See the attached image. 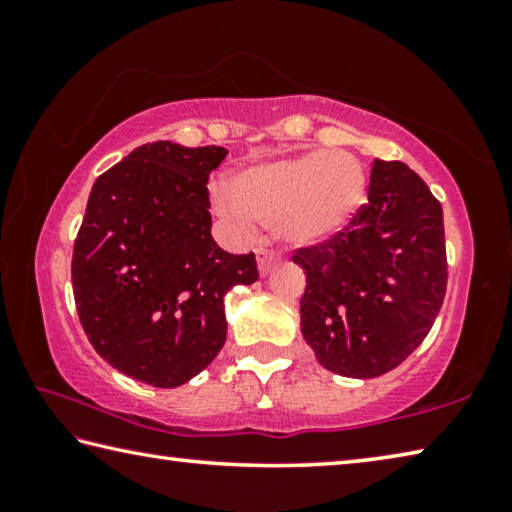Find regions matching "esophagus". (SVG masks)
I'll return each instance as SVG.
<instances>
[{
	"instance_id": "esophagus-1",
	"label": "esophagus",
	"mask_w": 512,
	"mask_h": 512,
	"mask_svg": "<svg viewBox=\"0 0 512 512\" xmlns=\"http://www.w3.org/2000/svg\"><path fill=\"white\" fill-rule=\"evenodd\" d=\"M257 264H259V273L268 275V273H271L273 264H275V255L271 253V250L259 248V250H257Z\"/></svg>"
}]
</instances>
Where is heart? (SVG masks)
Listing matches in <instances>:
<instances>
[{
  "instance_id": "heart-1",
  "label": "heart",
  "mask_w": 512,
  "mask_h": 512,
  "mask_svg": "<svg viewBox=\"0 0 512 512\" xmlns=\"http://www.w3.org/2000/svg\"><path fill=\"white\" fill-rule=\"evenodd\" d=\"M366 196L361 162L343 151H309L248 167L232 187L214 189V207L239 228L273 223L287 244H320L345 225Z\"/></svg>"
}]
</instances>
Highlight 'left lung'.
Returning a JSON list of instances; mask_svg holds the SVG:
<instances>
[{
	"instance_id": "obj_1",
	"label": "left lung",
	"mask_w": 512,
	"mask_h": 512,
	"mask_svg": "<svg viewBox=\"0 0 512 512\" xmlns=\"http://www.w3.org/2000/svg\"><path fill=\"white\" fill-rule=\"evenodd\" d=\"M291 259L307 275L300 327L320 366L379 377L418 348L443 307V207L404 162L375 160L368 203Z\"/></svg>"
}]
</instances>
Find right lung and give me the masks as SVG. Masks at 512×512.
Instances as JSON below:
<instances>
[{
	"label": "right lung",
	"mask_w": 512,
	"mask_h": 512,
	"mask_svg": "<svg viewBox=\"0 0 512 512\" xmlns=\"http://www.w3.org/2000/svg\"><path fill=\"white\" fill-rule=\"evenodd\" d=\"M223 146L153 142L101 173L74 241L76 311L112 368L158 388L205 370L228 334L223 298L253 284L255 255L212 239L207 180Z\"/></svg>",
	"instance_id": "1"
}]
</instances>
